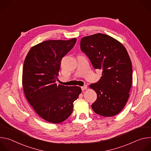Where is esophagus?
Returning a JSON list of instances; mask_svg holds the SVG:
<instances>
[{
  "label": "esophagus",
  "instance_id": "esophagus-1",
  "mask_svg": "<svg viewBox=\"0 0 151 151\" xmlns=\"http://www.w3.org/2000/svg\"><path fill=\"white\" fill-rule=\"evenodd\" d=\"M81 89L82 91H85L87 89V85H84L81 87Z\"/></svg>",
  "mask_w": 151,
  "mask_h": 151
}]
</instances>
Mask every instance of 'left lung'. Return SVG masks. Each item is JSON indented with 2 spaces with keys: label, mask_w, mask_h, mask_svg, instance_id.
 <instances>
[{
  "label": "left lung",
  "mask_w": 151,
  "mask_h": 151,
  "mask_svg": "<svg viewBox=\"0 0 151 151\" xmlns=\"http://www.w3.org/2000/svg\"><path fill=\"white\" fill-rule=\"evenodd\" d=\"M80 47L96 69H102L97 83L89 85L97 98L91 105L94 112L102 116H113L125 106L132 84V64L124 46L105 34L83 37Z\"/></svg>",
  "instance_id": "1"
}]
</instances>
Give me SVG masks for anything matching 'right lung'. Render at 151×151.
<instances>
[{"instance_id":"add662e5","label":"right lung","mask_w":151,"mask_h":151,"mask_svg":"<svg viewBox=\"0 0 151 151\" xmlns=\"http://www.w3.org/2000/svg\"><path fill=\"white\" fill-rule=\"evenodd\" d=\"M76 38L50 40L32 47L24 62L22 85L25 96L36 114L53 124L71 115L73 101L81 93L78 86L57 85L61 61L75 45Z\"/></svg>"}]
</instances>
